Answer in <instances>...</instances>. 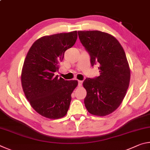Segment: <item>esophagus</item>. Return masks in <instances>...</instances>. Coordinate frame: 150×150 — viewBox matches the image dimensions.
<instances>
[{
	"label": "esophagus",
	"mask_w": 150,
	"mask_h": 150,
	"mask_svg": "<svg viewBox=\"0 0 150 150\" xmlns=\"http://www.w3.org/2000/svg\"><path fill=\"white\" fill-rule=\"evenodd\" d=\"M82 84H83V81H79V82H78L79 87H81V86H82Z\"/></svg>",
	"instance_id": "1"
}]
</instances>
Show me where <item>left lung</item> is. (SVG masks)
<instances>
[{
	"mask_svg": "<svg viewBox=\"0 0 150 150\" xmlns=\"http://www.w3.org/2000/svg\"><path fill=\"white\" fill-rule=\"evenodd\" d=\"M79 40L91 55L93 66L99 63L100 75L87 78L85 107L91 115L105 116L117 109L125 97L130 80V69L122 46L108 33L78 31Z\"/></svg>",
	"mask_w": 150,
	"mask_h": 150,
	"instance_id": "8db88e82",
	"label": "left lung"
}]
</instances>
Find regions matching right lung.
I'll return each instance as SVG.
<instances>
[{
  "instance_id": "1",
  "label": "right lung",
  "mask_w": 150,
  "mask_h": 150,
  "mask_svg": "<svg viewBox=\"0 0 150 150\" xmlns=\"http://www.w3.org/2000/svg\"><path fill=\"white\" fill-rule=\"evenodd\" d=\"M77 31L45 35L38 39L28 52L21 73L22 89L32 107L50 119L67 113L77 80L55 76L66 50L75 44Z\"/></svg>"
}]
</instances>
